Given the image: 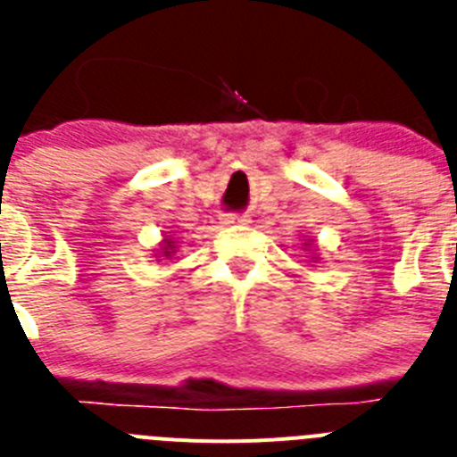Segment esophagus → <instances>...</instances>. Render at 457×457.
Wrapping results in <instances>:
<instances>
[{
  "label": "esophagus",
  "instance_id": "1",
  "mask_svg": "<svg viewBox=\"0 0 457 457\" xmlns=\"http://www.w3.org/2000/svg\"><path fill=\"white\" fill-rule=\"evenodd\" d=\"M223 223L225 225H245L248 223V216H245V213H225Z\"/></svg>",
  "mask_w": 457,
  "mask_h": 457
}]
</instances>
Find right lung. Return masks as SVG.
<instances>
[{
	"label": "right lung",
	"mask_w": 457,
	"mask_h": 457,
	"mask_svg": "<svg viewBox=\"0 0 457 457\" xmlns=\"http://www.w3.org/2000/svg\"><path fill=\"white\" fill-rule=\"evenodd\" d=\"M162 253H165V255H170V253H172V241L165 239V248H162Z\"/></svg>",
	"instance_id": "1"
}]
</instances>
